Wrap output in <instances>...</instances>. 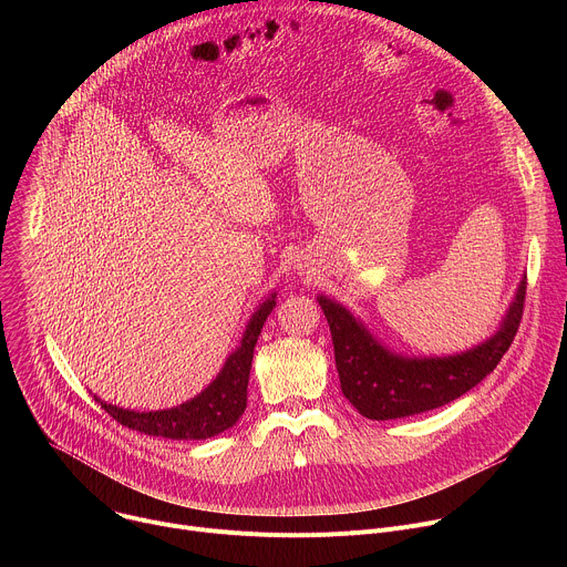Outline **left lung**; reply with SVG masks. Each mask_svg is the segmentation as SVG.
I'll use <instances>...</instances> for the list:
<instances>
[{
	"label": "left lung",
	"instance_id": "left-lung-1",
	"mask_svg": "<svg viewBox=\"0 0 567 567\" xmlns=\"http://www.w3.org/2000/svg\"><path fill=\"white\" fill-rule=\"evenodd\" d=\"M501 322V328L466 352L449 357H403L379 343L363 322L341 302L318 296L334 343L341 390L368 420H399L420 415L462 396L501 363L509 350L525 305V282Z\"/></svg>",
	"mask_w": 567,
	"mask_h": 567
}]
</instances>
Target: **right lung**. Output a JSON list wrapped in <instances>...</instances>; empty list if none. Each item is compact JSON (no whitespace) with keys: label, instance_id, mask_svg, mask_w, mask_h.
I'll list each match as a JSON object with an SVG mask.
<instances>
[{"label":"right lung","instance_id":"1","mask_svg":"<svg viewBox=\"0 0 567 567\" xmlns=\"http://www.w3.org/2000/svg\"><path fill=\"white\" fill-rule=\"evenodd\" d=\"M274 307H276V291L269 293L260 302V307L254 311L249 326L245 330V337H241L235 352L228 354L224 368L208 383V388H204L197 396L179 403V406L168 411L138 413V411L112 406V403L99 399L96 394L94 399L101 403V409H105V413H110L118 424L145 435L168 437V440H206L224 433L241 417V413L247 409V385L251 374L254 350L262 332L265 320L274 311Z\"/></svg>","mask_w":567,"mask_h":567}]
</instances>
